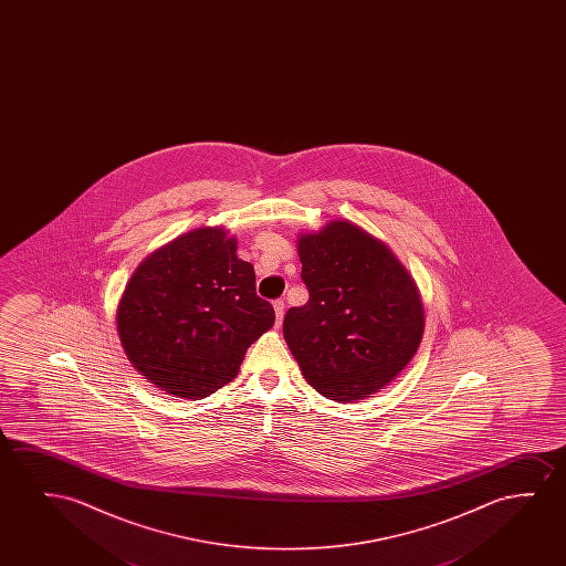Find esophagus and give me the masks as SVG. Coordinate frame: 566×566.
<instances>
[{"label": "esophagus", "instance_id": "obj_1", "mask_svg": "<svg viewBox=\"0 0 566 566\" xmlns=\"http://www.w3.org/2000/svg\"><path fill=\"white\" fill-rule=\"evenodd\" d=\"M284 310H286V305L282 300H276L274 302V313H276V326L282 325V318H284Z\"/></svg>", "mask_w": 566, "mask_h": 566}]
</instances>
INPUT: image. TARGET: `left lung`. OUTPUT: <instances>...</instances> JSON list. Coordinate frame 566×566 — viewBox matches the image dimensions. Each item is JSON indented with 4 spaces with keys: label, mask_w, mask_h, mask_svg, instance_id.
Instances as JSON below:
<instances>
[{
    "label": "left lung",
    "mask_w": 566,
    "mask_h": 566,
    "mask_svg": "<svg viewBox=\"0 0 566 566\" xmlns=\"http://www.w3.org/2000/svg\"><path fill=\"white\" fill-rule=\"evenodd\" d=\"M297 255L310 302L287 310V348L328 400H365L418 352L426 328L418 284L385 241L340 218L300 233Z\"/></svg>",
    "instance_id": "left-lung-1"
}]
</instances>
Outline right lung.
I'll use <instances>...</instances> for the list:
<instances>
[{
	"label": "right lung",
	"mask_w": 566,
	"mask_h": 566,
	"mask_svg": "<svg viewBox=\"0 0 566 566\" xmlns=\"http://www.w3.org/2000/svg\"><path fill=\"white\" fill-rule=\"evenodd\" d=\"M116 325L145 379L199 400L238 377L249 346L274 325V310L256 295L253 264L238 256V240L222 226H202L135 269Z\"/></svg>",
	"instance_id": "add662e5"
}]
</instances>
